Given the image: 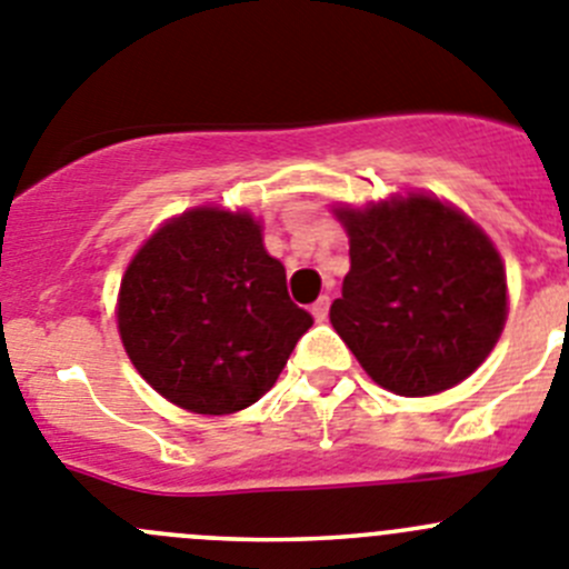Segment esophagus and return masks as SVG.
I'll use <instances>...</instances> for the list:
<instances>
[{
    "label": "esophagus",
    "mask_w": 569,
    "mask_h": 569,
    "mask_svg": "<svg viewBox=\"0 0 569 569\" xmlns=\"http://www.w3.org/2000/svg\"><path fill=\"white\" fill-rule=\"evenodd\" d=\"M328 309H331V297H320V300L311 306V315H315L317 322H322L328 317Z\"/></svg>",
    "instance_id": "1"
}]
</instances>
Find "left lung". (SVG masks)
Here are the masks:
<instances>
[{"instance_id":"8db88e82","label":"left lung","mask_w":569,"mask_h":569,"mask_svg":"<svg viewBox=\"0 0 569 569\" xmlns=\"http://www.w3.org/2000/svg\"><path fill=\"white\" fill-rule=\"evenodd\" d=\"M350 272L331 326L365 373L396 396H435L469 379L500 339L506 267L491 238L435 196L337 207Z\"/></svg>"}]
</instances>
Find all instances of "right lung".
I'll list each match as a JSON object with an SVG mask.
<instances>
[{
	"instance_id": "right-lung-1",
	"label": "right lung",
	"mask_w": 569,
	"mask_h": 569,
	"mask_svg": "<svg viewBox=\"0 0 569 569\" xmlns=\"http://www.w3.org/2000/svg\"><path fill=\"white\" fill-rule=\"evenodd\" d=\"M249 212L196 207L131 258L117 328L137 373L199 416L247 410L278 381L311 328Z\"/></svg>"
}]
</instances>
